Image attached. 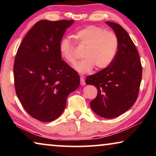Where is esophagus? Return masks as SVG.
I'll return each mask as SVG.
<instances>
[{
	"mask_svg": "<svg viewBox=\"0 0 156 156\" xmlns=\"http://www.w3.org/2000/svg\"><path fill=\"white\" fill-rule=\"evenodd\" d=\"M80 84H81V85H83V86L85 85V84H86L85 83V80H84L83 76H80Z\"/></svg>",
	"mask_w": 156,
	"mask_h": 156,
	"instance_id": "34e87169",
	"label": "esophagus"
}]
</instances>
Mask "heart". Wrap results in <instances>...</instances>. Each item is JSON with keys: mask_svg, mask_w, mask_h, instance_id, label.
<instances>
[{"mask_svg": "<svg viewBox=\"0 0 156 156\" xmlns=\"http://www.w3.org/2000/svg\"><path fill=\"white\" fill-rule=\"evenodd\" d=\"M78 43L86 47L83 57L85 58L75 66L80 73L90 72L96 67L97 70L105 69L113 62L118 48V39L115 34L96 25H89L75 34ZM60 56L70 65H74L76 56L74 45L69 37H63L59 43Z\"/></svg>", "mask_w": 156, "mask_h": 156, "instance_id": "b5f03b06", "label": "heart"}]
</instances>
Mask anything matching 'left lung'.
I'll return each instance as SVG.
<instances>
[{
    "label": "left lung",
    "instance_id": "obj_1",
    "mask_svg": "<svg viewBox=\"0 0 156 156\" xmlns=\"http://www.w3.org/2000/svg\"><path fill=\"white\" fill-rule=\"evenodd\" d=\"M118 39V48L107 68L89 76L86 84L96 87L98 94L90 102L91 109L105 118L126 112L138 98L142 68L135 44L122 26L107 21Z\"/></svg>",
    "mask_w": 156,
    "mask_h": 156
}]
</instances>
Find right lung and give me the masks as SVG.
Masks as SVG:
<instances>
[{
  "label": "right lung",
  "mask_w": 156,
  "mask_h": 156,
  "mask_svg": "<svg viewBox=\"0 0 156 156\" xmlns=\"http://www.w3.org/2000/svg\"><path fill=\"white\" fill-rule=\"evenodd\" d=\"M73 23L67 20L38 21L16 55V93L26 112L41 122L58 118L68 95L80 85V76L62 60L59 51L60 41Z\"/></svg>",
  "instance_id": "add662e5"
}]
</instances>
